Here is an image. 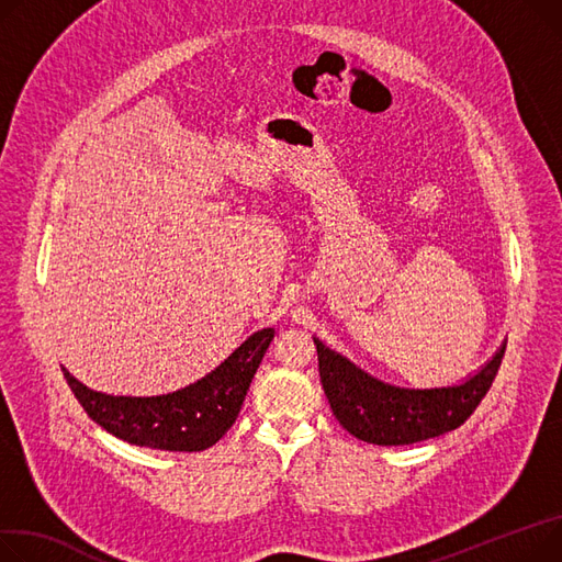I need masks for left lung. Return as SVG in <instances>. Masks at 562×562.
Masks as SVG:
<instances>
[{
    "label": "left lung",
    "instance_id": "left-lung-1",
    "mask_svg": "<svg viewBox=\"0 0 562 562\" xmlns=\"http://www.w3.org/2000/svg\"><path fill=\"white\" fill-rule=\"evenodd\" d=\"M318 372L331 414L359 440L372 445H411L461 427L493 386L506 346L465 384L411 391L384 384L321 341Z\"/></svg>",
    "mask_w": 562,
    "mask_h": 562
}]
</instances>
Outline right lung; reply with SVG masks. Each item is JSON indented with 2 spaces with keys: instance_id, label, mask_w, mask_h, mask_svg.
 <instances>
[{
  "instance_id": "obj_1",
  "label": "right lung",
  "mask_w": 562,
  "mask_h": 562,
  "mask_svg": "<svg viewBox=\"0 0 562 562\" xmlns=\"http://www.w3.org/2000/svg\"><path fill=\"white\" fill-rule=\"evenodd\" d=\"M273 329L255 331L210 375L158 397H124L90 391L63 368L86 414L112 436L165 452H203L237 420L248 386L273 341Z\"/></svg>"
}]
</instances>
